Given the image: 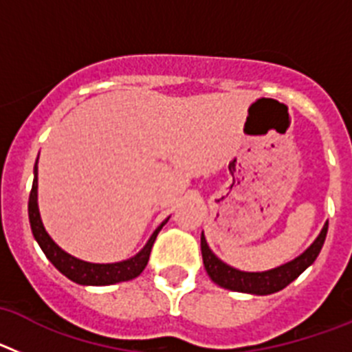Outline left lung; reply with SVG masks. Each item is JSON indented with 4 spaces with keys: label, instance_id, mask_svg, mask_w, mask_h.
<instances>
[{
    "label": "left lung",
    "instance_id": "1",
    "mask_svg": "<svg viewBox=\"0 0 352 352\" xmlns=\"http://www.w3.org/2000/svg\"><path fill=\"white\" fill-rule=\"evenodd\" d=\"M326 232H328V222L324 223L319 236L314 239V243L303 254H300L296 259L289 261V263L268 270V272H241V270L232 268L211 252L203 232L201 234V252H203L204 268H206L211 280L220 285V287L236 292L266 296V294H273V292H278L287 287L292 280H296L298 276L309 268L310 264H314V261L317 259L319 252H321L322 245H324Z\"/></svg>",
    "mask_w": 352,
    "mask_h": 352
}]
</instances>
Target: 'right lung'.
<instances>
[{"label": "right lung", "mask_w": 352, "mask_h": 352, "mask_svg": "<svg viewBox=\"0 0 352 352\" xmlns=\"http://www.w3.org/2000/svg\"><path fill=\"white\" fill-rule=\"evenodd\" d=\"M35 179H33V186H31L30 194V203H28V214H30V223L31 231L35 236L36 243L40 245L42 252L45 254L49 261L54 264V268L58 272L63 273L67 278L72 282L80 285H113L118 282H126L132 280L135 276L142 273V270L148 264L149 254H151V247H153L155 239H157L160 229L167 223L169 217H167L160 226L153 231V234L149 236L144 247L135 254L133 257L126 261H120V263H107V264H98V263H88V261L77 259V257L70 256L68 252L63 248L58 247L54 243V239L49 236V232L43 227L42 219H40V210H38V158L35 162Z\"/></svg>", "instance_id": "obj_1"}]
</instances>
